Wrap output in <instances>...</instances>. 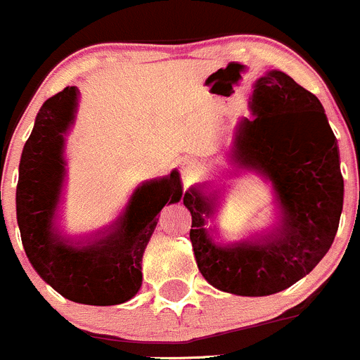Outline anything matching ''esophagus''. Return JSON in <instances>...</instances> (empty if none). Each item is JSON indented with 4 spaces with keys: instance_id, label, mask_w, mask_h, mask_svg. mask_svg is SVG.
Segmentation results:
<instances>
[{
    "instance_id": "34e87169",
    "label": "esophagus",
    "mask_w": 360,
    "mask_h": 360,
    "mask_svg": "<svg viewBox=\"0 0 360 360\" xmlns=\"http://www.w3.org/2000/svg\"><path fill=\"white\" fill-rule=\"evenodd\" d=\"M181 176H183V181L186 184L193 183V181L198 179V176H200V165H198L195 160H186V162L181 165Z\"/></svg>"
}]
</instances>
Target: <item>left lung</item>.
Instances as JSON below:
<instances>
[{"instance_id": "obj_1", "label": "left lung", "mask_w": 360, "mask_h": 360, "mask_svg": "<svg viewBox=\"0 0 360 360\" xmlns=\"http://www.w3.org/2000/svg\"><path fill=\"white\" fill-rule=\"evenodd\" d=\"M250 120L233 139L232 160L273 181L281 218L264 236L229 243L209 225L214 200L193 186L183 202L202 276L223 292L262 297L292 287L329 251L343 209L338 144L322 103L283 72L260 77Z\"/></svg>"}]
</instances>
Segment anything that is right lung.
<instances>
[{"label":"right lung","mask_w":360,"mask_h":360,"mask_svg":"<svg viewBox=\"0 0 360 360\" xmlns=\"http://www.w3.org/2000/svg\"><path fill=\"white\" fill-rule=\"evenodd\" d=\"M75 86L41 105L22 149L17 183V223L24 251L41 280L63 297L93 306L130 301L142 285V255L167 202H177V170L134 191L127 209L107 229L84 239H66L54 225L65 177L63 134L73 123Z\"/></svg>","instance_id":"right-lung-1"}]
</instances>
